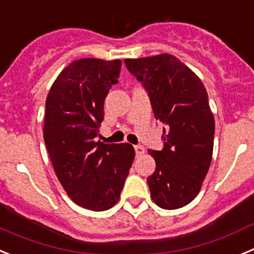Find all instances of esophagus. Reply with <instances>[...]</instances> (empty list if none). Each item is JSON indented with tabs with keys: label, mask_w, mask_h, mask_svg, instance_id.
<instances>
[{
	"label": "esophagus",
	"mask_w": 254,
	"mask_h": 254,
	"mask_svg": "<svg viewBox=\"0 0 254 254\" xmlns=\"http://www.w3.org/2000/svg\"><path fill=\"white\" fill-rule=\"evenodd\" d=\"M134 149H135L136 155H141V154H144V152H145L144 147H141V145H135V147H134Z\"/></svg>",
	"instance_id": "34e87169"
}]
</instances>
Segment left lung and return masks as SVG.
<instances>
[{"instance_id":"8db88e82","label":"left lung","mask_w":254,"mask_h":254,"mask_svg":"<svg viewBox=\"0 0 254 254\" xmlns=\"http://www.w3.org/2000/svg\"><path fill=\"white\" fill-rule=\"evenodd\" d=\"M149 95L157 120L166 124L164 148L149 149L155 171L147 180L162 209L186 206L200 192L209 171L215 122L201 79L172 54L125 59Z\"/></svg>"}]
</instances>
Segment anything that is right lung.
<instances>
[{
	"label": "right lung",
	"mask_w": 254,
	"mask_h": 254,
	"mask_svg": "<svg viewBox=\"0 0 254 254\" xmlns=\"http://www.w3.org/2000/svg\"><path fill=\"white\" fill-rule=\"evenodd\" d=\"M122 61L82 58L59 73L45 102L44 141L59 182L73 202L92 211L120 198L135 150L127 143L96 141L104 101Z\"/></svg>",
	"instance_id": "obj_1"
}]
</instances>
